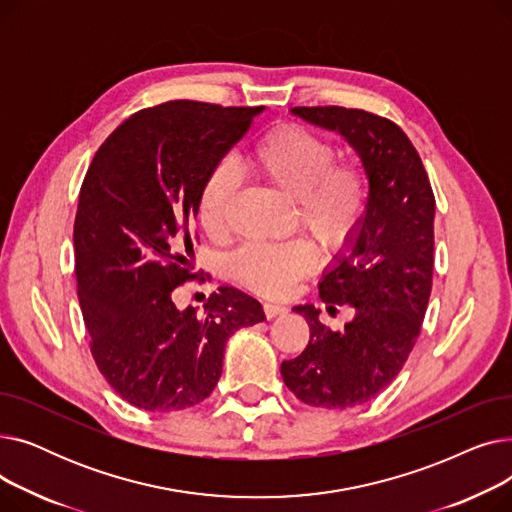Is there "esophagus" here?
<instances>
[{"instance_id": "obj_1", "label": "esophagus", "mask_w": 512, "mask_h": 512, "mask_svg": "<svg viewBox=\"0 0 512 512\" xmlns=\"http://www.w3.org/2000/svg\"><path fill=\"white\" fill-rule=\"evenodd\" d=\"M263 313L267 319H274L278 315H284L286 313V307L284 305H278V303H265L263 305Z\"/></svg>"}]
</instances>
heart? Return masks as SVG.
<instances>
[{
	"mask_svg": "<svg viewBox=\"0 0 512 512\" xmlns=\"http://www.w3.org/2000/svg\"><path fill=\"white\" fill-rule=\"evenodd\" d=\"M247 168L292 199L294 220L324 251H340L357 236L369 201V178L357 159H334L332 145L311 128L286 122L261 137L245 159ZM236 174L218 164L205 176L197 213L203 230L220 238L228 232L230 207L236 195ZM315 249L305 240L282 245L253 242L230 259L234 280L255 292H290L315 270Z\"/></svg>",
	"mask_w": 512,
	"mask_h": 512,
	"instance_id": "heart-1",
	"label": "heart"
}]
</instances>
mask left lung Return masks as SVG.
I'll list each match as a JSON object with an SVG mask.
<instances>
[{
    "instance_id": "obj_1",
    "label": "left lung",
    "mask_w": 512,
    "mask_h": 512,
    "mask_svg": "<svg viewBox=\"0 0 512 512\" xmlns=\"http://www.w3.org/2000/svg\"><path fill=\"white\" fill-rule=\"evenodd\" d=\"M290 112L344 137L369 178L363 224L319 282L328 311L351 305L355 317L334 332L315 305L292 307L307 319L309 344L280 367L307 405L351 409L396 378L417 342L432 292L436 199L417 149L394 122L338 105Z\"/></svg>"
}]
</instances>
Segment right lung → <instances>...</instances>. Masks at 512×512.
Segmentation results:
<instances>
[{
  "instance_id": "obj_1",
  "label": "right lung",
  "mask_w": 512,
  "mask_h": 512,
  "mask_svg": "<svg viewBox=\"0 0 512 512\" xmlns=\"http://www.w3.org/2000/svg\"><path fill=\"white\" fill-rule=\"evenodd\" d=\"M263 107L168 101L124 120L95 153L74 220L78 301L103 378L130 405H199L222 375L228 338L265 319L261 303L220 286L180 311L191 274L201 184Z\"/></svg>"
}]
</instances>
